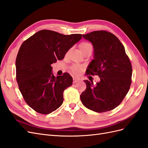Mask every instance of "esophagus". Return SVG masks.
Instances as JSON below:
<instances>
[{
	"instance_id": "34e87169",
	"label": "esophagus",
	"mask_w": 148,
	"mask_h": 148,
	"mask_svg": "<svg viewBox=\"0 0 148 148\" xmlns=\"http://www.w3.org/2000/svg\"><path fill=\"white\" fill-rule=\"evenodd\" d=\"M78 81H79V79L73 78V83H77V82H78Z\"/></svg>"
}]
</instances>
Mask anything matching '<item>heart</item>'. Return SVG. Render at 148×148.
<instances>
[{"mask_svg":"<svg viewBox=\"0 0 148 148\" xmlns=\"http://www.w3.org/2000/svg\"><path fill=\"white\" fill-rule=\"evenodd\" d=\"M79 49L82 53L89 50H92V46L88 42H82L79 44ZM84 69V66L79 64H73L70 66L71 72L75 75H78Z\"/></svg>","mask_w":148,"mask_h":148,"instance_id":"obj_1","label":"heart"}]
</instances>
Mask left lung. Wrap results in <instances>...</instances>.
Returning <instances> with one entry per match:
<instances>
[{"mask_svg": "<svg viewBox=\"0 0 148 148\" xmlns=\"http://www.w3.org/2000/svg\"><path fill=\"white\" fill-rule=\"evenodd\" d=\"M83 37L92 43L95 52L86 75H98L101 81L95 86L92 82L84 80L86 89L80 99L86 108L96 112L113 110L120 104L130 88V60L124 46L112 33L95 31Z\"/></svg>", "mask_w": 148, "mask_h": 148, "instance_id": "1", "label": "left lung"}]
</instances>
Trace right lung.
Segmentation results:
<instances>
[{
  "label": "right lung",
  "mask_w": 148,
  "mask_h": 148,
  "mask_svg": "<svg viewBox=\"0 0 148 148\" xmlns=\"http://www.w3.org/2000/svg\"><path fill=\"white\" fill-rule=\"evenodd\" d=\"M82 38L81 34L42 29L21 44L16 59V79L25 102L36 112L48 114L62 104L63 92L73 78L68 73L55 77L51 65L63 59Z\"/></svg>",
  "instance_id": "1"
}]
</instances>
